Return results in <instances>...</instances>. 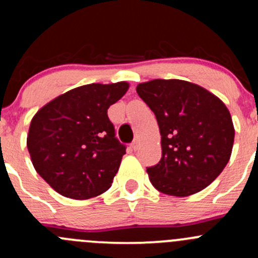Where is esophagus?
<instances>
[{
	"instance_id": "obj_1",
	"label": "esophagus",
	"mask_w": 258,
	"mask_h": 258,
	"mask_svg": "<svg viewBox=\"0 0 258 258\" xmlns=\"http://www.w3.org/2000/svg\"><path fill=\"white\" fill-rule=\"evenodd\" d=\"M131 147H132V150H134V151L139 150V147H140V140H139V139H135L134 141H132Z\"/></svg>"
}]
</instances>
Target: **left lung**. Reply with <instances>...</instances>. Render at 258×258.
<instances>
[{
    "label": "left lung",
    "mask_w": 258,
    "mask_h": 258,
    "mask_svg": "<svg viewBox=\"0 0 258 258\" xmlns=\"http://www.w3.org/2000/svg\"><path fill=\"white\" fill-rule=\"evenodd\" d=\"M136 91L160 127L162 157L147 167L152 186L177 197L209 186L227 165L235 140L225 103L201 86L182 80H152Z\"/></svg>",
    "instance_id": "left-lung-1"
}]
</instances>
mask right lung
<instances>
[{"label":"right lung","mask_w":258,"mask_h":258,"mask_svg":"<svg viewBox=\"0 0 258 258\" xmlns=\"http://www.w3.org/2000/svg\"><path fill=\"white\" fill-rule=\"evenodd\" d=\"M127 90V82L80 86L33 116L28 152L38 175L59 195L87 200L111 187L126 146L107 110Z\"/></svg>","instance_id":"1"}]
</instances>
